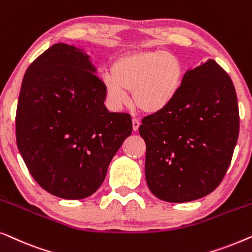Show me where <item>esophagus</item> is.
Wrapping results in <instances>:
<instances>
[{
  "label": "esophagus",
  "mask_w": 252,
  "mask_h": 252,
  "mask_svg": "<svg viewBox=\"0 0 252 252\" xmlns=\"http://www.w3.org/2000/svg\"><path fill=\"white\" fill-rule=\"evenodd\" d=\"M132 125H133V130H134V132H136V130L139 129L140 125H141L140 120L136 119V118H133V119H132Z\"/></svg>",
  "instance_id": "34e87169"
}]
</instances>
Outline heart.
Wrapping results in <instances>:
<instances>
[{"mask_svg": "<svg viewBox=\"0 0 252 252\" xmlns=\"http://www.w3.org/2000/svg\"><path fill=\"white\" fill-rule=\"evenodd\" d=\"M184 75L185 66L177 55L161 49L134 51L113 63L111 73L103 75V86L115 109L127 104V92H133L137 108L156 113L174 101Z\"/></svg>", "mask_w": 252, "mask_h": 252, "instance_id": "b5f03b06", "label": "heart"}]
</instances>
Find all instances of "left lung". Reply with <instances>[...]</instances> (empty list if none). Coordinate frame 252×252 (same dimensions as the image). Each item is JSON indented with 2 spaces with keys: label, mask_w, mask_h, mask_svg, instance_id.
Returning a JSON list of instances; mask_svg holds the SVG:
<instances>
[{
  "label": "left lung",
  "mask_w": 252,
  "mask_h": 252,
  "mask_svg": "<svg viewBox=\"0 0 252 252\" xmlns=\"http://www.w3.org/2000/svg\"><path fill=\"white\" fill-rule=\"evenodd\" d=\"M240 129L232 79L213 60L189 68L166 109L144 117L146 180L161 201L185 203L209 195L232 160Z\"/></svg>",
  "instance_id": "1"
}]
</instances>
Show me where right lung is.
<instances>
[{"mask_svg":"<svg viewBox=\"0 0 252 252\" xmlns=\"http://www.w3.org/2000/svg\"><path fill=\"white\" fill-rule=\"evenodd\" d=\"M84 49L56 43L24 75L16 115L19 153L49 194L82 199L104 181L132 134L128 113L109 112L106 93Z\"/></svg>","mask_w":252,"mask_h":252,"instance_id":"1","label":"right lung"}]
</instances>
